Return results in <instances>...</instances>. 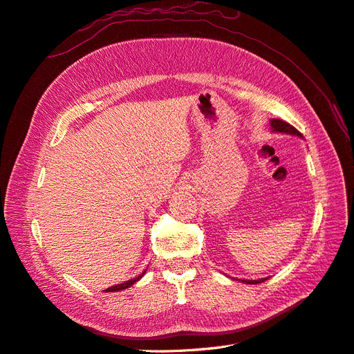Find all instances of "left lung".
I'll list each match as a JSON object with an SVG mask.
<instances>
[{
    "instance_id": "1",
    "label": "left lung",
    "mask_w": 354,
    "mask_h": 354,
    "mask_svg": "<svg viewBox=\"0 0 354 354\" xmlns=\"http://www.w3.org/2000/svg\"><path fill=\"white\" fill-rule=\"evenodd\" d=\"M272 128H273V131H279V133H286V134H294V136H298V137H301L303 134L299 133L295 127H292L291 124H288V122H285V121H282V120H272ZM242 282H245V283H250V285H254V283H260V282H264V279H261V281H242Z\"/></svg>"
}]
</instances>
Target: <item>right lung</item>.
Listing matches in <instances>:
<instances>
[{"instance_id": "right-lung-1", "label": "right lung", "mask_w": 354, "mask_h": 354, "mask_svg": "<svg viewBox=\"0 0 354 354\" xmlns=\"http://www.w3.org/2000/svg\"><path fill=\"white\" fill-rule=\"evenodd\" d=\"M145 274V273H143ZM143 274H140V276H137V277H134V279H131V281H127V282H124V283H121V285H116V286H111V288H108L106 289V291L108 292H116V291H121V289H125V288H130L133 283H136L138 279H140V277L143 276Z\"/></svg>"}]
</instances>
